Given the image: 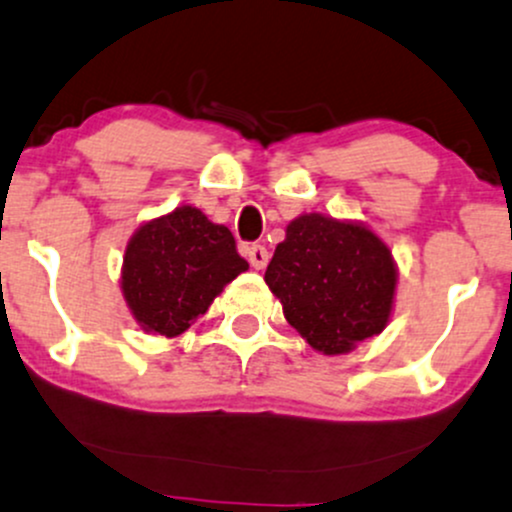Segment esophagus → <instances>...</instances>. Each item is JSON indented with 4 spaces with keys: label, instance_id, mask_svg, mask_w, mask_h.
<instances>
[{
    "label": "esophagus",
    "instance_id": "34e87169",
    "mask_svg": "<svg viewBox=\"0 0 512 512\" xmlns=\"http://www.w3.org/2000/svg\"><path fill=\"white\" fill-rule=\"evenodd\" d=\"M246 256H249L251 266L256 268V271H261V268H266L268 263V249L263 244H251L249 249H246Z\"/></svg>",
    "mask_w": 512,
    "mask_h": 512
}]
</instances>
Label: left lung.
Masks as SVG:
<instances>
[{
  "label": "left lung",
  "instance_id": "8db88e82",
  "mask_svg": "<svg viewBox=\"0 0 512 512\" xmlns=\"http://www.w3.org/2000/svg\"><path fill=\"white\" fill-rule=\"evenodd\" d=\"M388 246L361 224L302 214L266 268L285 320L312 349L344 354L386 327L395 293Z\"/></svg>",
  "mask_w": 512,
  "mask_h": 512
}]
</instances>
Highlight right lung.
Listing matches in <instances>:
<instances>
[{"label": "right lung", "instance_id": "add662e5", "mask_svg": "<svg viewBox=\"0 0 512 512\" xmlns=\"http://www.w3.org/2000/svg\"><path fill=\"white\" fill-rule=\"evenodd\" d=\"M249 263L232 232L195 207H178L144 224L126 246L122 288L146 332H185Z\"/></svg>", "mask_w": 512, "mask_h": 512}]
</instances>
